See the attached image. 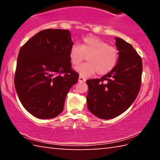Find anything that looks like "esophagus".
Returning a JSON list of instances; mask_svg holds the SVG:
<instances>
[{
  "instance_id": "esophagus-1",
  "label": "esophagus",
  "mask_w": 160,
  "mask_h": 160,
  "mask_svg": "<svg viewBox=\"0 0 160 160\" xmlns=\"http://www.w3.org/2000/svg\"><path fill=\"white\" fill-rule=\"evenodd\" d=\"M78 81H79L80 82H85L86 79H85V78H84L83 77H82V76H80L79 79H78Z\"/></svg>"
}]
</instances>
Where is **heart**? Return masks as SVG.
<instances>
[{
    "mask_svg": "<svg viewBox=\"0 0 160 160\" xmlns=\"http://www.w3.org/2000/svg\"><path fill=\"white\" fill-rule=\"evenodd\" d=\"M69 55L73 66H78L87 57L88 62L75 68L82 77H90L96 72L100 75L109 73L118 61L117 48L95 37H85L81 45L74 44Z\"/></svg>",
    "mask_w": 160,
    "mask_h": 160,
    "instance_id": "1",
    "label": "heart"
}]
</instances>
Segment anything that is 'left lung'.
Instances as JSON below:
<instances>
[{
  "label": "left lung",
  "instance_id": "1",
  "mask_svg": "<svg viewBox=\"0 0 160 160\" xmlns=\"http://www.w3.org/2000/svg\"><path fill=\"white\" fill-rule=\"evenodd\" d=\"M115 39L118 61L114 68L100 79L87 80L88 108L102 119L113 118L128 109L141 86V57L131 44L121 38Z\"/></svg>",
  "mask_w": 160,
  "mask_h": 160
}]
</instances>
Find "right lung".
Listing matches in <instances>:
<instances>
[{
    "label": "right lung",
    "instance_id": "obj_1",
    "mask_svg": "<svg viewBox=\"0 0 160 160\" xmlns=\"http://www.w3.org/2000/svg\"><path fill=\"white\" fill-rule=\"evenodd\" d=\"M73 42L67 29L39 32L20 48L15 87L25 109L36 118H54L62 112L67 94L79 74L72 69Z\"/></svg>",
    "mask_w": 160,
    "mask_h": 160
}]
</instances>
